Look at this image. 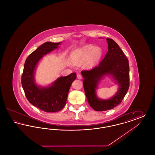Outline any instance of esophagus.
<instances>
[{
  "label": "esophagus",
  "mask_w": 155,
  "mask_h": 155,
  "mask_svg": "<svg viewBox=\"0 0 155 155\" xmlns=\"http://www.w3.org/2000/svg\"><path fill=\"white\" fill-rule=\"evenodd\" d=\"M77 76V78H78V79H81V78H82V75H81V74H78Z\"/></svg>",
  "instance_id": "34e87169"
}]
</instances>
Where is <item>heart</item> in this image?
<instances>
[{"mask_svg":"<svg viewBox=\"0 0 155 155\" xmlns=\"http://www.w3.org/2000/svg\"><path fill=\"white\" fill-rule=\"evenodd\" d=\"M102 54V51L100 48H95V46L88 45L76 50L74 52V57L81 63L88 61L89 64L92 66L101 58Z\"/></svg>","mask_w":155,"mask_h":155,"instance_id":"1","label":"heart"}]
</instances>
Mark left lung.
<instances>
[{"label":"left lung","mask_w":155,"mask_h":155,"mask_svg":"<svg viewBox=\"0 0 155 155\" xmlns=\"http://www.w3.org/2000/svg\"><path fill=\"white\" fill-rule=\"evenodd\" d=\"M108 52L98 66L89 70H83V85L89 104L95 110H108L122 102L130 86V67L128 60L117 44L107 38ZM104 74H111L118 83L119 88L116 95L108 100H101L96 96V89Z\"/></svg>","instance_id":"left-lung-1"}]
</instances>
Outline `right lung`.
I'll list each match as a JSON object with an SVG mask.
<instances>
[{
    "instance_id": "obj_1",
    "label": "right lung",
    "mask_w": 155,
    "mask_h": 155,
    "mask_svg": "<svg viewBox=\"0 0 155 155\" xmlns=\"http://www.w3.org/2000/svg\"><path fill=\"white\" fill-rule=\"evenodd\" d=\"M59 43L46 42L31 53L27 58L21 76L22 88L31 104L45 112L61 110L66 103L72 82L76 79L75 73L58 78L51 86H37L34 81V70L38 61L45 54L58 48Z\"/></svg>"
}]
</instances>
